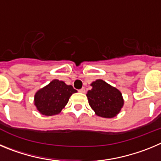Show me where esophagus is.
<instances>
[{
    "instance_id": "1",
    "label": "esophagus",
    "mask_w": 161,
    "mask_h": 161,
    "mask_svg": "<svg viewBox=\"0 0 161 161\" xmlns=\"http://www.w3.org/2000/svg\"><path fill=\"white\" fill-rule=\"evenodd\" d=\"M80 93H85V88H82V89H80L79 90Z\"/></svg>"
}]
</instances>
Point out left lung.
<instances>
[{
	"mask_svg": "<svg viewBox=\"0 0 161 161\" xmlns=\"http://www.w3.org/2000/svg\"><path fill=\"white\" fill-rule=\"evenodd\" d=\"M91 86L92 89L88 91L86 96L95 114L107 119L115 117L124 104L120 91L102 80H97Z\"/></svg>",
	"mask_w": 161,
	"mask_h": 161,
	"instance_id": "1",
	"label": "left lung"
}]
</instances>
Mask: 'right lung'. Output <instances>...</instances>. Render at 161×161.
<instances>
[{
	"instance_id": "obj_1",
	"label": "right lung",
	"mask_w": 161,
	"mask_h": 161,
	"mask_svg": "<svg viewBox=\"0 0 161 161\" xmlns=\"http://www.w3.org/2000/svg\"><path fill=\"white\" fill-rule=\"evenodd\" d=\"M77 91L59 80H53L45 87L37 91L35 106L39 113L46 116L58 114L64 108L72 93Z\"/></svg>"
}]
</instances>
